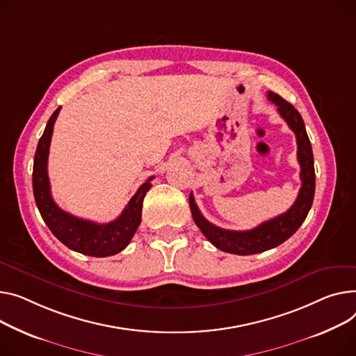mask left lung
Returning a JSON list of instances; mask_svg holds the SVG:
<instances>
[{
	"label": "left lung",
	"instance_id": "obj_1",
	"mask_svg": "<svg viewBox=\"0 0 356 356\" xmlns=\"http://www.w3.org/2000/svg\"><path fill=\"white\" fill-rule=\"evenodd\" d=\"M268 99L272 102L280 114V117L288 123L296 136L298 143V161L300 164V180L302 187L299 191L296 202L289 210L282 215L264 222L250 230H226L211 225L203 218L199 207L195 203L193 195L191 193L192 216L197 227L206 236L207 241L218 249L233 253V254H254L273 249L288 241L291 236L299 229L309 213L315 196V168L314 153L309 137H307L303 118L299 111L286 100H283L279 94L269 91Z\"/></svg>",
	"mask_w": 356,
	"mask_h": 356
}]
</instances>
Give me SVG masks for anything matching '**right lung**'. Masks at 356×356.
<instances>
[{"label":"right lung","mask_w":356,"mask_h":356,"mask_svg":"<svg viewBox=\"0 0 356 356\" xmlns=\"http://www.w3.org/2000/svg\"><path fill=\"white\" fill-rule=\"evenodd\" d=\"M60 108L61 107L53 113L49 123H47L34 156L33 191L37 207L45 225L68 249L94 257L113 256L122 252L134 236L141 222L143 199L150 191L153 176L138 187V191L130 199L122 215L113 222L102 225L94 223L61 210L51 197L50 180L49 173H47L53 129Z\"/></svg>","instance_id":"1"}]
</instances>
